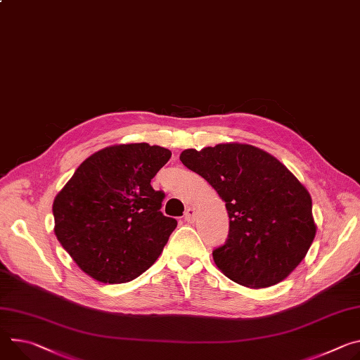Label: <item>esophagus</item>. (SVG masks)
<instances>
[{"mask_svg": "<svg viewBox=\"0 0 360 360\" xmlns=\"http://www.w3.org/2000/svg\"><path fill=\"white\" fill-rule=\"evenodd\" d=\"M184 218H185L186 222H193L195 218H197V210H195V208H188V210L185 211Z\"/></svg>", "mask_w": 360, "mask_h": 360, "instance_id": "34e87169", "label": "esophagus"}]
</instances>
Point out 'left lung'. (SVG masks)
<instances>
[{"label": "left lung", "mask_w": 360, "mask_h": 360, "mask_svg": "<svg viewBox=\"0 0 360 360\" xmlns=\"http://www.w3.org/2000/svg\"><path fill=\"white\" fill-rule=\"evenodd\" d=\"M179 159L225 202L230 231L212 257L228 278L270 287L302 263L316 236L311 197L278 159L245 143L186 149Z\"/></svg>", "instance_id": "obj_1"}]
</instances>
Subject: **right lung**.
Masks as SVG:
<instances>
[{
  "mask_svg": "<svg viewBox=\"0 0 360 360\" xmlns=\"http://www.w3.org/2000/svg\"><path fill=\"white\" fill-rule=\"evenodd\" d=\"M171 155L148 143L105 148L57 193L56 237L87 276L127 283L158 259L178 222L160 212L165 193L155 191L150 179Z\"/></svg>",
  "mask_w": 360,
  "mask_h": 360,
  "instance_id": "right-lung-1",
  "label": "right lung"
}]
</instances>
